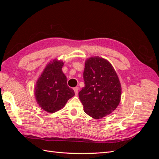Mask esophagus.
<instances>
[{"instance_id":"esophagus-1","label":"esophagus","mask_w":159,"mask_h":159,"mask_svg":"<svg viewBox=\"0 0 159 159\" xmlns=\"http://www.w3.org/2000/svg\"><path fill=\"white\" fill-rule=\"evenodd\" d=\"M74 92H75V95H78V90H79V88L78 87H75L74 88Z\"/></svg>"}]
</instances>
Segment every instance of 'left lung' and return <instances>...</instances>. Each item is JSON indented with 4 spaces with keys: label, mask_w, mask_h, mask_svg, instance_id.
Listing matches in <instances>:
<instances>
[{
    "label": "left lung",
    "mask_w": 159,
    "mask_h": 159,
    "mask_svg": "<svg viewBox=\"0 0 159 159\" xmlns=\"http://www.w3.org/2000/svg\"><path fill=\"white\" fill-rule=\"evenodd\" d=\"M85 87L79 92L84 111L99 119L112 113L121 100V86L112 65L102 57H91L85 64Z\"/></svg>",
    "instance_id": "left-lung-1"
}]
</instances>
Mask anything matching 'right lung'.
<instances>
[{
  "label": "right lung",
  "instance_id": "add662e5",
  "mask_svg": "<svg viewBox=\"0 0 159 159\" xmlns=\"http://www.w3.org/2000/svg\"><path fill=\"white\" fill-rule=\"evenodd\" d=\"M64 63L54 60L48 64L38 80L35 96L40 107L48 113H54L66 105L75 95L67 84V78L62 72Z\"/></svg>",
  "mask_w": 159,
  "mask_h": 159
}]
</instances>
